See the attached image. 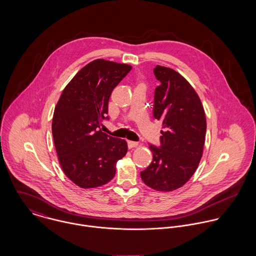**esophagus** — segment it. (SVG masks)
<instances>
[{
	"label": "esophagus",
	"instance_id": "obj_1",
	"mask_svg": "<svg viewBox=\"0 0 256 256\" xmlns=\"http://www.w3.org/2000/svg\"><path fill=\"white\" fill-rule=\"evenodd\" d=\"M139 146L138 142H134V141H128V148H136Z\"/></svg>",
	"mask_w": 256,
	"mask_h": 256
}]
</instances>
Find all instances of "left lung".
<instances>
[{
	"instance_id": "8db88e82",
	"label": "left lung",
	"mask_w": 256,
	"mask_h": 256,
	"mask_svg": "<svg viewBox=\"0 0 256 256\" xmlns=\"http://www.w3.org/2000/svg\"><path fill=\"white\" fill-rule=\"evenodd\" d=\"M154 117L160 120V146L150 145L152 162L141 178L158 191L180 188L193 176L203 154L206 116L199 96L176 71L156 65Z\"/></svg>"
}]
</instances>
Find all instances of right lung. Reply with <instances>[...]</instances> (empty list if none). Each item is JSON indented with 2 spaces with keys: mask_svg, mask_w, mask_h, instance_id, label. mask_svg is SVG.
Listing matches in <instances>:
<instances>
[{
  "mask_svg": "<svg viewBox=\"0 0 256 256\" xmlns=\"http://www.w3.org/2000/svg\"><path fill=\"white\" fill-rule=\"evenodd\" d=\"M132 67L96 59L74 74L55 106L52 135L60 166L80 188L102 186L114 178L127 152L125 140L100 130L113 88Z\"/></svg>",
  "mask_w": 256,
  "mask_h": 256,
  "instance_id": "right-lung-1",
  "label": "right lung"
}]
</instances>
